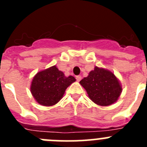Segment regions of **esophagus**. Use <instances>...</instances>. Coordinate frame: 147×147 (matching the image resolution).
Masks as SVG:
<instances>
[{
  "instance_id": "34e87169",
  "label": "esophagus",
  "mask_w": 147,
  "mask_h": 147,
  "mask_svg": "<svg viewBox=\"0 0 147 147\" xmlns=\"http://www.w3.org/2000/svg\"><path fill=\"white\" fill-rule=\"evenodd\" d=\"M76 81L80 82V80H82V76H76Z\"/></svg>"
}]
</instances>
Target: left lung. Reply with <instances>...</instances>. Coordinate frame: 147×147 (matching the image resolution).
<instances>
[{
  "label": "left lung",
  "instance_id": "left-lung-1",
  "mask_svg": "<svg viewBox=\"0 0 147 147\" xmlns=\"http://www.w3.org/2000/svg\"><path fill=\"white\" fill-rule=\"evenodd\" d=\"M80 83L86 90L89 98L101 106L113 104L122 91L119 81L114 74L98 67H95L88 77L84 78Z\"/></svg>",
  "mask_w": 147,
  "mask_h": 147
}]
</instances>
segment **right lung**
Instances as JSON below:
<instances>
[{"label": "right lung", "instance_id": "add662e5", "mask_svg": "<svg viewBox=\"0 0 147 147\" xmlns=\"http://www.w3.org/2000/svg\"><path fill=\"white\" fill-rule=\"evenodd\" d=\"M75 81L74 76L66 77L63 72L54 65L35 75L31 85V92L39 104L52 106L62 98L66 88Z\"/></svg>", "mask_w": 147, "mask_h": 147}]
</instances>
